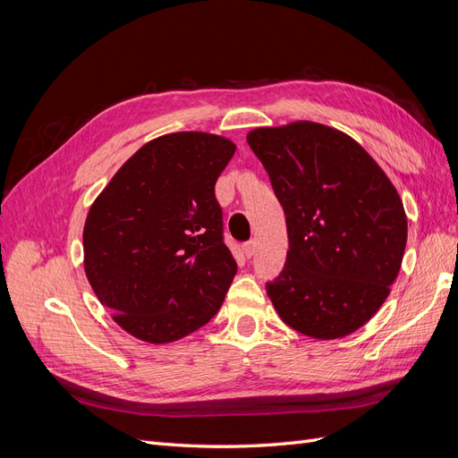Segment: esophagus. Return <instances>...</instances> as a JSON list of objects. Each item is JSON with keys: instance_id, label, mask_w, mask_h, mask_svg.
<instances>
[{"instance_id": "1", "label": "esophagus", "mask_w": 458, "mask_h": 458, "mask_svg": "<svg viewBox=\"0 0 458 458\" xmlns=\"http://www.w3.org/2000/svg\"><path fill=\"white\" fill-rule=\"evenodd\" d=\"M242 250L246 254V258H252L256 254V241H248L242 244Z\"/></svg>"}]
</instances>
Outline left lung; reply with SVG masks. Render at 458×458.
Masks as SVG:
<instances>
[{"mask_svg":"<svg viewBox=\"0 0 458 458\" xmlns=\"http://www.w3.org/2000/svg\"><path fill=\"white\" fill-rule=\"evenodd\" d=\"M246 141L286 216L284 267L266 284L276 313L311 338L352 335L380 310L403 259L395 187L361 145L323 123L258 128Z\"/></svg>","mask_w":458,"mask_h":458,"instance_id":"obj_1","label":"left lung"}]
</instances>
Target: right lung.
I'll return each instance as SVG.
<instances>
[{
    "instance_id": "right-lung-1",
    "label": "right lung",
    "mask_w": 458,
    "mask_h": 458,
    "mask_svg": "<svg viewBox=\"0 0 458 458\" xmlns=\"http://www.w3.org/2000/svg\"><path fill=\"white\" fill-rule=\"evenodd\" d=\"M225 137L179 131L143 145L110 179L84 227L93 293L131 336L168 344L219 311L237 273L216 182Z\"/></svg>"
}]
</instances>
